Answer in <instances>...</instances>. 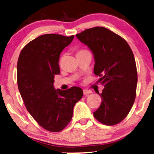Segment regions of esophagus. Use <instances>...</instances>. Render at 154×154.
<instances>
[{
    "label": "esophagus",
    "mask_w": 154,
    "mask_h": 154,
    "mask_svg": "<svg viewBox=\"0 0 154 154\" xmlns=\"http://www.w3.org/2000/svg\"><path fill=\"white\" fill-rule=\"evenodd\" d=\"M83 92H84V95H88V94L92 93V91H90V90H87V89H84Z\"/></svg>",
    "instance_id": "esophagus-1"
}]
</instances>
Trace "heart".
<instances>
[{
  "label": "heart",
  "mask_w": 154,
  "mask_h": 154,
  "mask_svg": "<svg viewBox=\"0 0 154 154\" xmlns=\"http://www.w3.org/2000/svg\"><path fill=\"white\" fill-rule=\"evenodd\" d=\"M83 51H85V50H81V51H79V52H83ZM77 52V53H78Z\"/></svg>",
  "instance_id": "1"
}]
</instances>
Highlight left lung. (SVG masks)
<instances>
[{"label":"left lung","instance_id":"obj_1","mask_svg":"<svg viewBox=\"0 0 154 154\" xmlns=\"http://www.w3.org/2000/svg\"><path fill=\"white\" fill-rule=\"evenodd\" d=\"M77 38L93 52L94 73L104 86L102 103L93 116L101 123L115 125L122 121L136 99L137 68L128 44L113 32L103 27L87 29Z\"/></svg>","mask_w":154,"mask_h":154}]
</instances>
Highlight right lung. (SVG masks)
<instances>
[{
    "mask_svg": "<svg viewBox=\"0 0 154 154\" xmlns=\"http://www.w3.org/2000/svg\"><path fill=\"white\" fill-rule=\"evenodd\" d=\"M74 38L57 34L41 35L27 43L17 62V83L27 111L41 127L51 132L63 130L70 122L73 109L83 96L77 86L55 89V75L60 73L61 52Z\"/></svg>",
    "mask_w": 154,
    "mask_h": 154,
    "instance_id": "1",
    "label": "right lung"
}]
</instances>
